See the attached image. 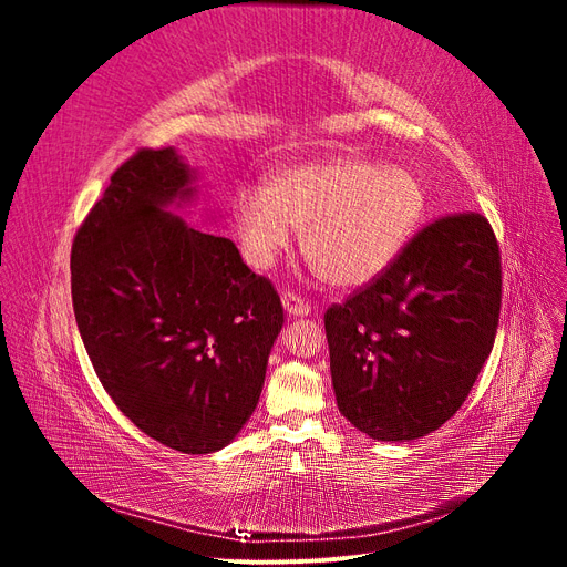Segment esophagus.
Masks as SVG:
<instances>
[{
    "label": "esophagus",
    "instance_id": "1",
    "mask_svg": "<svg viewBox=\"0 0 567 567\" xmlns=\"http://www.w3.org/2000/svg\"><path fill=\"white\" fill-rule=\"evenodd\" d=\"M281 302H284V310L288 312V317L310 315V302H307L305 298H300L296 290H284Z\"/></svg>",
    "mask_w": 567,
    "mask_h": 567
}]
</instances>
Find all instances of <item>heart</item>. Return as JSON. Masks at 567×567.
<instances>
[{"instance_id":"obj_1","label":"heart","mask_w":567,"mask_h":567,"mask_svg":"<svg viewBox=\"0 0 567 567\" xmlns=\"http://www.w3.org/2000/svg\"><path fill=\"white\" fill-rule=\"evenodd\" d=\"M425 194L400 165L336 156L286 167L267 188L236 198V225L255 267H269L302 231V252L323 281L357 288L373 281L416 231Z\"/></svg>"}]
</instances>
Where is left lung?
Masks as SVG:
<instances>
[{
    "mask_svg": "<svg viewBox=\"0 0 567 567\" xmlns=\"http://www.w3.org/2000/svg\"><path fill=\"white\" fill-rule=\"evenodd\" d=\"M502 255L480 213L433 219L364 288L323 315L340 414L381 442L450 421L494 346Z\"/></svg>",
    "mask_w": 567,
    "mask_h": 567,
    "instance_id": "8db88e82",
    "label": "left lung"
}]
</instances>
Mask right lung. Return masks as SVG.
<instances>
[{
	"mask_svg": "<svg viewBox=\"0 0 567 567\" xmlns=\"http://www.w3.org/2000/svg\"><path fill=\"white\" fill-rule=\"evenodd\" d=\"M194 192L175 148L136 151L75 234L71 290L115 406L165 447L210 454L260 400L284 307L229 238L165 210Z\"/></svg>",
	"mask_w": 567,
	"mask_h": 567,
	"instance_id": "right-lung-1",
	"label": "right lung"
}]
</instances>
